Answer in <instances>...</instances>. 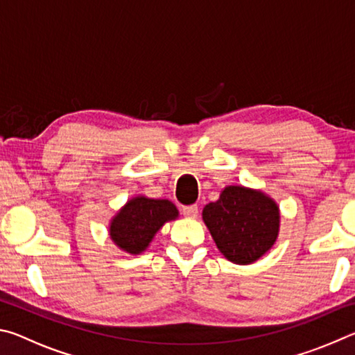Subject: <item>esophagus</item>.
<instances>
[{"label": "esophagus", "instance_id": "esophagus-1", "mask_svg": "<svg viewBox=\"0 0 355 355\" xmlns=\"http://www.w3.org/2000/svg\"><path fill=\"white\" fill-rule=\"evenodd\" d=\"M183 216H184V218H189V219L197 218V216H199V207H197V205L183 207Z\"/></svg>", "mask_w": 355, "mask_h": 355}]
</instances>
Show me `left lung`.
Here are the masks:
<instances>
[{
    "label": "left lung",
    "instance_id": "8db88e82",
    "mask_svg": "<svg viewBox=\"0 0 355 355\" xmlns=\"http://www.w3.org/2000/svg\"><path fill=\"white\" fill-rule=\"evenodd\" d=\"M202 219L228 261L252 264L272 249L280 232V208L260 189L227 186L208 203Z\"/></svg>",
    "mask_w": 355,
    "mask_h": 355
}]
</instances>
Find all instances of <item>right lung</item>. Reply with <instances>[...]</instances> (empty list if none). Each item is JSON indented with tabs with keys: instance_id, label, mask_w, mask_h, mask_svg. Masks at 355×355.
<instances>
[{
	"instance_id": "right-lung-1",
	"label": "right lung",
	"mask_w": 355,
	"mask_h": 355,
	"mask_svg": "<svg viewBox=\"0 0 355 355\" xmlns=\"http://www.w3.org/2000/svg\"><path fill=\"white\" fill-rule=\"evenodd\" d=\"M178 214L177 207L171 200L136 196L112 216L107 233L120 250L139 255L148 249L163 225L175 220Z\"/></svg>"
}]
</instances>
